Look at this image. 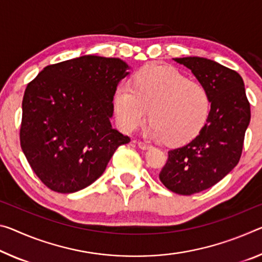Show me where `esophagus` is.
<instances>
[{"label": "esophagus", "mask_w": 262, "mask_h": 262, "mask_svg": "<svg viewBox=\"0 0 262 262\" xmlns=\"http://www.w3.org/2000/svg\"><path fill=\"white\" fill-rule=\"evenodd\" d=\"M138 146H139L141 149H143V150H146V149L151 148L150 144H148L147 142H144V141H138Z\"/></svg>", "instance_id": "esophagus-1"}]
</instances>
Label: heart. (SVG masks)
Wrapping results in <instances>:
<instances>
[{"label": "heart", "instance_id": "obj_1", "mask_svg": "<svg viewBox=\"0 0 262 262\" xmlns=\"http://www.w3.org/2000/svg\"><path fill=\"white\" fill-rule=\"evenodd\" d=\"M210 108L204 86L160 64L144 66L135 74L133 85H120L114 94L116 121L122 130L139 128L149 110V134L175 146L189 142L201 132Z\"/></svg>", "mask_w": 262, "mask_h": 262}]
</instances>
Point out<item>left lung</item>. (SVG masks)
<instances>
[{
	"label": "left lung",
	"instance_id": "left-lung-1",
	"mask_svg": "<svg viewBox=\"0 0 262 262\" xmlns=\"http://www.w3.org/2000/svg\"><path fill=\"white\" fill-rule=\"evenodd\" d=\"M173 60L191 70L211 100L204 127L191 142L168 151L159 175L165 188L190 196L217 184L238 164L251 107L238 72L206 58Z\"/></svg>",
	"mask_w": 262,
	"mask_h": 262
}]
</instances>
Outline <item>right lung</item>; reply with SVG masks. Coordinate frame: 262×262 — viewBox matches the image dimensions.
Listing matches in <instances>:
<instances>
[{
    "instance_id": "obj_1",
    "label": "right lung",
    "mask_w": 262,
    "mask_h": 262,
    "mask_svg": "<svg viewBox=\"0 0 262 262\" xmlns=\"http://www.w3.org/2000/svg\"><path fill=\"white\" fill-rule=\"evenodd\" d=\"M128 69L119 58L81 56L47 66L28 84L20 147L50 190L71 193L91 185L118 147L130 142L111 123L116 86Z\"/></svg>"
}]
</instances>
